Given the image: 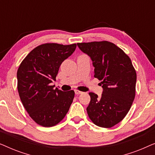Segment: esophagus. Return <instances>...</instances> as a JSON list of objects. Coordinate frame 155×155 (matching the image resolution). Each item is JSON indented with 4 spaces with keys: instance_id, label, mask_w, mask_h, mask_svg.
<instances>
[{
    "instance_id": "obj_1",
    "label": "esophagus",
    "mask_w": 155,
    "mask_h": 155,
    "mask_svg": "<svg viewBox=\"0 0 155 155\" xmlns=\"http://www.w3.org/2000/svg\"><path fill=\"white\" fill-rule=\"evenodd\" d=\"M75 94L78 95V94H82V92H81V91H80V90H75Z\"/></svg>"
}]
</instances>
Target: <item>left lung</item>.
<instances>
[{"instance_id": "left-lung-1", "label": "left lung", "mask_w": 155, "mask_h": 155, "mask_svg": "<svg viewBox=\"0 0 155 155\" xmlns=\"http://www.w3.org/2000/svg\"><path fill=\"white\" fill-rule=\"evenodd\" d=\"M80 49L90 56L94 78L101 80L100 97L90 92L87 108L89 118L97 126L111 128L128 113L135 96L137 75L128 55L108 41L78 43Z\"/></svg>"}]
</instances>
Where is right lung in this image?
I'll return each mask as SVG.
<instances>
[{
	"mask_svg": "<svg viewBox=\"0 0 155 155\" xmlns=\"http://www.w3.org/2000/svg\"><path fill=\"white\" fill-rule=\"evenodd\" d=\"M76 44L46 43L37 46L23 59L18 68L19 96L29 116L44 127L59 124L66 115L75 92H63L51 85L59 68L71 56Z\"/></svg>",
	"mask_w": 155,
	"mask_h": 155,
	"instance_id": "1",
	"label": "right lung"
}]
</instances>
